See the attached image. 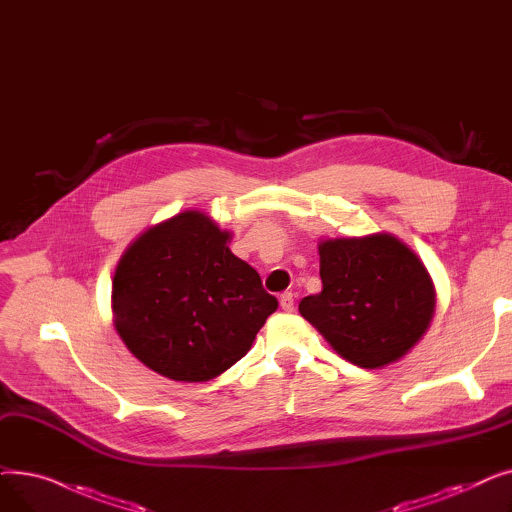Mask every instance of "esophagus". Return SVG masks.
<instances>
[{
    "mask_svg": "<svg viewBox=\"0 0 512 512\" xmlns=\"http://www.w3.org/2000/svg\"><path fill=\"white\" fill-rule=\"evenodd\" d=\"M280 307H282L284 311H294V297H292V292H282V294H280Z\"/></svg>",
    "mask_w": 512,
    "mask_h": 512,
    "instance_id": "34e87169",
    "label": "esophagus"
}]
</instances>
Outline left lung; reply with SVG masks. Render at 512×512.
<instances>
[{
    "label": "left lung",
    "mask_w": 512,
    "mask_h": 512,
    "mask_svg": "<svg viewBox=\"0 0 512 512\" xmlns=\"http://www.w3.org/2000/svg\"><path fill=\"white\" fill-rule=\"evenodd\" d=\"M319 276L324 288L305 297L299 311L340 357L359 367L398 361L434 317L432 278L392 234L324 240Z\"/></svg>",
    "instance_id": "8db88e82"
}]
</instances>
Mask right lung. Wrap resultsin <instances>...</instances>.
Instances as JSON below:
<instances>
[{"instance_id":"add662e5","label":"right lung","mask_w":512,"mask_h":512,"mask_svg":"<svg viewBox=\"0 0 512 512\" xmlns=\"http://www.w3.org/2000/svg\"><path fill=\"white\" fill-rule=\"evenodd\" d=\"M209 215L184 211L143 232L114 276V324L128 351L176 382L218 378L278 309Z\"/></svg>"}]
</instances>
